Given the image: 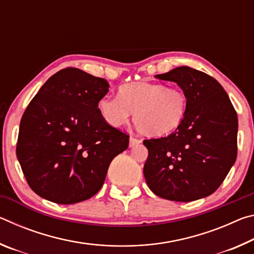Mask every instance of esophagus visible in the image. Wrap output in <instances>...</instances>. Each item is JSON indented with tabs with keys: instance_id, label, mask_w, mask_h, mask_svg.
Returning a JSON list of instances; mask_svg holds the SVG:
<instances>
[{
	"instance_id": "obj_1",
	"label": "esophagus",
	"mask_w": 254,
	"mask_h": 254,
	"mask_svg": "<svg viewBox=\"0 0 254 254\" xmlns=\"http://www.w3.org/2000/svg\"><path fill=\"white\" fill-rule=\"evenodd\" d=\"M141 143V140L137 139V137H134V136H131L130 137V147H134V145L136 144H140Z\"/></svg>"
}]
</instances>
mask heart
I'll list each match as a JSON object with an SVG mask.
<instances>
[{"label":"heart","instance_id":"b5f03b06","mask_svg":"<svg viewBox=\"0 0 254 254\" xmlns=\"http://www.w3.org/2000/svg\"><path fill=\"white\" fill-rule=\"evenodd\" d=\"M97 109L112 127L127 124L133 112V120L141 132L150 136H165L182 127L188 111V97L179 87L133 81L120 86L118 97L100 98Z\"/></svg>","mask_w":254,"mask_h":254}]
</instances>
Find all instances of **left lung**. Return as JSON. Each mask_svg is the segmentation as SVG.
<instances>
[{
	"label": "left lung",
	"instance_id": "1",
	"mask_svg": "<svg viewBox=\"0 0 254 254\" xmlns=\"http://www.w3.org/2000/svg\"><path fill=\"white\" fill-rule=\"evenodd\" d=\"M158 79L177 83L188 97L186 119L168 136L144 140L143 174L161 198L191 201L221 186L238 154V115L224 88L212 76L188 66Z\"/></svg>",
	"mask_w": 254,
	"mask_h": 254
}]
</instances>
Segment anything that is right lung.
<instances>
[{
  "mask_svg": "<svg viewBox=\"0 0 254 254\" xmlns=\"http://www.w3.org/2000/svg\"><path fill=\"white\" fill-rule=\"evenodd\" d=\"M104 78L68 67L56 72L29 103L20 122L16 157L30 188L57 204L91 198L128 135L97 109L109 92Z\"/></svg>",
  "mask_w": 254,
  "mask_h": 254,
  "instance_id": "1",
  "label": "right lung"
}]
</instances>
